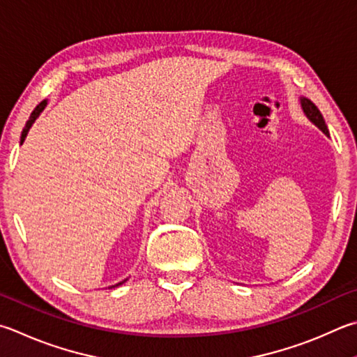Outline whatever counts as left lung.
Listing matches in <instances>:
<instances>
[{"label": "left lung", "instance_id": "obj_1", "mask_svg": "<svg viewBox=\"0 0 357 357\" xmlns=\"http://www.w3.org/2000/svg\"><path fill=\"white\" fill-rule=\"evenodd\" d=\"M301 106H303L304 114L309 116V120L312 121V123H315V125L319 126L326 135H329V131H328V128H326V123H325V120H323L320 111H319V109H317V106L314 105V102L310 101V100H307V98H301Z\"/></svg>", "mask_w": 357, "mask_h": 357}]
</instances>
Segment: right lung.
Returning <instances> with one entry per match:
<instances>
[{"label":"right lung","mask_w":357,"mask_h":357,"mask_svg":"<svg viewBox=\"0 0 357 357\" xmlns=\"http://www.w3.org/2000/svg\"><path fill=\"white\" fill-rule=\"evenodd\" d=\"M45 106H47V101H42V102H38V106L34 109V111H32V114H31V116H29V120L26 121V126H24V129H23V132H22V140H20V144H23L24 142V139H26V135H28V131H29V128L32 126V123L36 121V119L38 115H40V112L43 111L45 109ZM120 284H123V282H120ZM120 284H116V286H120Z\"/></svg>","instance_id":"right-lung-1"}]
</instances>
